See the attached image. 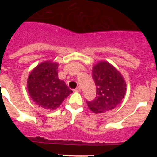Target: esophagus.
<instances>
[{
  "label": "esophagus",
  "instance_id": "esophagus-1",
  "mask_svg": "<svg viewBox=\"0 0 157 157\" xmlns=\"http://www.w3.org/2000/svg\"><path fill=\"white\" fill-rule=\"evenodd\" d=\"M74 91H75V92H80V91H81V89H80V87H79V86H78V87H77L76 89H75V90H74Z\"/></svg>",
  "mask_w": 157,
  "mask_h": 157
}]
</instances>
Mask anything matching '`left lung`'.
Segmentation results:
<instances>
[{
	"label": "left lung",
	"mask_w": 157,
	"mask_h": 157,
	"mask_svg": "<svg viewBox=\"0 0 157 157\" xmlns=\"http://www.w3.org/2000/svg\"><path fill=\"white\" fill-rule=\"evenodd\" d=\"M92 77L97 87L96 97L87 101L94 113H104L117 106L125 94L126 84L123 77L112 65L100 62L93 68Z\"/></svg>",
	"instance_id": "left-lung-1"
}]
</instances>
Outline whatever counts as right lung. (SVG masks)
<instances>
[{
  "mask_svg": "<svg viewBox=\"0 0 157 157\" xmlns=\"http://www.w3.org/2000/svg\"><path fill=\"white\" fill-rule=\"evenodd\" d=\"M58 64L44 62L34 68L27 81V88L32 100L47 110H55L72 91L57 76Z\"/></svg>",
  "mask_w": 157,
  "mask_h": 157,
  "instance_id": "obj_1",
  "label": "right lung"
}]
</instances>
